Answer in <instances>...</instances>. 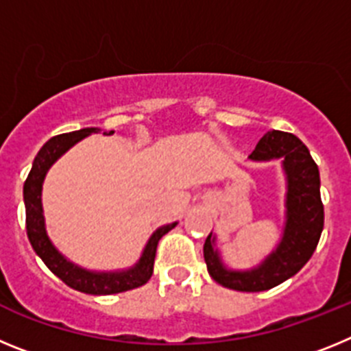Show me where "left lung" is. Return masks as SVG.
<instances>
[{
  "mask_svg": "<svg viewBox=\"0 0 351 351\" xmlns=\"http://www.w3.org/2000/svg\"><path fill=\"white\" fill-rule=\"evenodd\" d=\"M251 160L265 161L281 158L288 179L287 226L280 246L260 265L247 272L226 271L218 251H214L213 234L204 244L207 271L214 281L237 291H263L278 287L295 276L309 262L324 230V204L320 198V172L308 147L293 133L267 132L250 154Z\"/></svg>",
  "mask_w": 351,
  "mask_h": 351,
  "instance_id": "1",
  "label": "left lung"
}]
</instances>
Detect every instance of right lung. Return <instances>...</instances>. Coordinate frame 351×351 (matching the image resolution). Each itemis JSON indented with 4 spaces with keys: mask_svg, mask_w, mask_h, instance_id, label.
Listing matches in <instances>:
<instances>
[{
    "mask_svg": "<svg viewBox=\"0 0 351 351\" xmlns=\"http://www.w3.org/2000/svg\"><path fill=\"white\" fill-rule=\"evenodd\" d=\"M98 128H84L79 132L63 133L56 135L51 141L45 142L43 147L36 154L31 172L24 182V204H26V232L29 237V243L36 255L43 260V263L54 272L64 285L71 287L73 290L91 293V295H110V293H121V291L133 290L147 283L153 276L154 256H156V247L160 239L170 232L176 226V223H170L167 226H161L149 239L147 246L144 250V255L138 260L135 267L125 272H89L77 267L68 262L63 255L58 253L54 246L49 241L45 234V225H43L42 214V182L47 170L63 153L89 133H96ZM112 133V132H110Z\"/></svg>",
    "mask_w": 351,
    "mask_h": 351,
    "instance_id": "add662e5",
    "label": "right lung"
}]
</instances>
